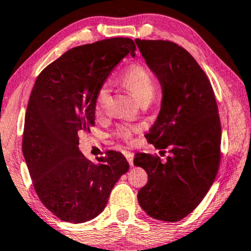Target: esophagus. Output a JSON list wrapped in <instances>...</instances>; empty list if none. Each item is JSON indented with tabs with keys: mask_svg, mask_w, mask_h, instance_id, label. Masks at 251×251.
Instances as JSON below:
<instances>
[{
	"mask_svg": "<svg viewBox=\"0 0 251 251\" xmlns=\"http://www.w3.org/2000/svg\"><path fill=\"white\" fill-rule=\"evenodd\" d=\"M125 156L126 157V160H128V162H129L130 166L133 167V153H131V152H126V153H125Z\"/></svg>",
	"mask_w": 251,
	"mask_h": 251,
	"instance_id": "esophagus-1",
	"label": "esophagus"
}]
</instances>
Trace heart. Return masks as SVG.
<instances>
[{
  "label": "heart",
  "mask_w": 251,
  "mask_h": 251,
  "mask_svg": "<svg viewBox=\"0 0 251 251\" xmlns=\"http://www.w3.org/2000/svg\"><path fill=\"white\" fill-rule=\"evenodd\" d=\"M121 81L125 87L131 92L139 102L151 101L156 88V80L154 75L142 65H132L126 68L121 75ZM109 100V89L106 84L101 85L97 91L95 100L96 115H101L104 113L106 105ZM131 126H122L118 128V135L123 139H129L131 136Z\"/></svg>",
  "instance_id": "obj_1"
}]
</instances>
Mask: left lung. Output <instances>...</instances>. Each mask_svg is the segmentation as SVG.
I'll return each instance as SVG.
<instances>
[{"label":"left lung","mask_w":251,"mask_h":251,"mask_svg":"<svg viewBox=\"0 0 251 251\" xmlns=\"http://www.w3.org/2000/svg\"><path fill=\"white\" fill-rule=\"evenodd\" d=\"M135 42L162 88V101L147 142L164 154L137 153L136 167L149 175L138 202L157 221L178 222L203 200L221 162L222 128L214 90L197 60L178 44L163 40Z\"/></svg>","instance_id":"obj_1"}]
</instances>
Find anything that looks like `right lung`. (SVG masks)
<instances>
[{"mask_svg": "<svg viewBox=\"0 0 251 251\" xmlns=\"http://www.w3.org/2000/svg\"><path fill=\"white\" fill-rule=\"evenodd\" d=\"M136 46L113 37L68 50L41 72L25 116L23 154L41 202L61 221L84 223L106 207L129 163L108 151L96 162L78 150L80 131L95 126V100L114 67Z\"/></svg>", "mask_w": 251, "mask_h": 251, "instance_id": "right-lung-1", "label": "right lung"}]
</instances>
